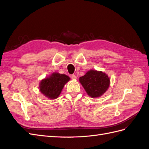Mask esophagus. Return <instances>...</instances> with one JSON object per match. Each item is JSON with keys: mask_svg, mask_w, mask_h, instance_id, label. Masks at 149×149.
Wrapping results in <instances>:
<instances>
[{"mask_svg": "<svg viewBox=\"0 0 149 149\" xmlns=\"http://www.w3.org/2000/svg\"><path fill=\"white\" fill-rule=\"evenodd\" d=\"M71 78L72 79H77V76H76L75 75H74V74H72V75H71Z\"/></svg>", "mask_w": 149, "mask_h": 149, "instance_id": "1", "label": "esophagus"}]
</instances>
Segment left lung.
I'll use <instances>...</instances> for the list:
<instances>
[{
    "label": "left lung",
    "instance_id": "8db88e82",
    "mask_svg": "<svg viewBox=\"0 0 149 149\" xmlns=\"http://www.w3.org/2000/svg\"><path fill=\"white\" fill-rule=\"evenodd\" d=\"M87 94L94 98L101 96L106 92L110 85L108 75L102 72L91 70L79 78Z\"/></svg>",
    "mask_w": 149,
    "mask_h": 149
}]
</instances>
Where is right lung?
I'll list each match as a JSON object with an SVG mask.
<instances>
[{
	"instance_id": "add662e5",
	"label": "right lung",
	"mask_w": 149,
	"mask_h": 149,
	"mask_svg": "<svg viewBox=\"0 0 149 149\" xmlns=\"http://www.w3.org/2000/svg\"><path fill=\"white\" fill-rule=\"evenodd\" d=\"M70 78L65 74L54 73L49 78L42 80L40 83V91L49 99H56L60 95L64 85Z\"/></svg>"
}]
</instances>
